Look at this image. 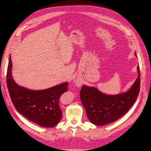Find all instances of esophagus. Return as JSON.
Masks as SVG:
<instances>
[{
  "label": "esophagus",
  "instance_id": "esophagus-1",
  "mask_svg": "<svg viewBox=\"0 0 151 151\" xmlns=\"http://www.w3.org/2000/svg\"><path fill=\"white\" fill-rule=\"evenodd\" d=\"M76 86L77 87H80V86H81L82 85V82L80 81H76Z\"/></svg>",
  "mask_w": 151,
  "mask_h": 151
}]
</instances>
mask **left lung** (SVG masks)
Returning <instances> with one entry per match:
<instances>
[{
  "label": "left lung",
  "instance_id": "left-lung-1",
  "mask_svg": "<svg viewBox=\"0 0 151 151\" xmlns=\"http://www.w3.org/2000/svg\"><path fill=\"white\" fill-rule=\"evenodd\" d=\"M137 70L138 77L130 89L119 94L106 95L96 87L82 86L80 91L81 100L87 118L93 124L104 125L113 122L131 108L140 91V73L139 65Z\"/></svg>",
  "mask_w": 151,
  "mask_h": 151
}]
</instances>
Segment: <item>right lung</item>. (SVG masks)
Segmentation results:
<instances>
[{
  "instance_id": "right-lung-1",
  "label": "right lung",
  "mask_w": 151,
  "mask_h": 151,
  "mask_svg": "<svg viewBox=\"0 0 151 151\" xmlns=\"http://www.w3.org/2000/svg\"><path fill=\"white\" fill-rule=\"evenodd\" d=\"M12 67L10 55L6 83L11 99L17 111L41 127L55 126L62 117L59 99L63 93L68 91L69 82L62 83L43 90H30L20 87L14 81Z\"/></svg>"
}]
</instances>
